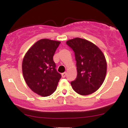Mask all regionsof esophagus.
I'll list each match as a JSON object with an SVG mask.
<instances>
[{"label": "esophagus", "mask_w": 128, "mask_h": 128, "mask_svg": "<svg viewBox=\"0 0 128 128\" xmlns=\"http://www.w3.org/2000/svg\"><path fill=\"white\" fill-rule=\"evenodd\" d=\"M61 76H62V78H65L66 76V72L62 73V74H61Z\"/></svg>", "instance_id": "esophagus-1"}]
</instances>
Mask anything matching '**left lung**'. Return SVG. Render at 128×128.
<instances>
[{
  "label": "left lung",
  "mask_w": 128,
  "mask_h": 128,
  "mask_svg": "<svg viewBox=\"0 0 128 128\" xmlns=\"http://www.w3.org/2000/svg\"><path fill=\"white\" fill-rule=\"evenodd\" d=\"M74 52L77 77L71 82L74 92L88 95L102 86L106 74V61L100 49L86 40L75 38L66 42Z\"/></svg>",
  "instance_id": "obj_1"
}]
</instances>
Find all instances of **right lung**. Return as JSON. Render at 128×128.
<instances>
[{
  "mask_svg": "<svg viewBox=\"0 0 128 128\" xmlns=\"http://www.w3.org/2000/svg\"><path fill=\"white\" fill-rule=\"evenodd\" d=\"M60 43L58 41L42 39L32 46L23 58L22 72L26 83L42 96L52 94L61 78L53 60Z\"/></svg>",
  "mask_w": 128,
  "mask_h": 128,
  "instance_id": "obj_1",
  "label": "right lung"
}]
</instances>
